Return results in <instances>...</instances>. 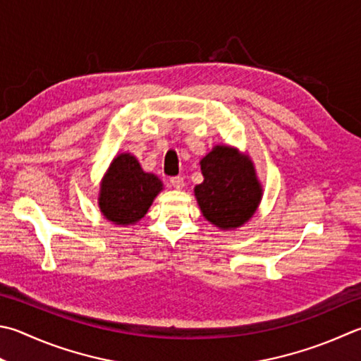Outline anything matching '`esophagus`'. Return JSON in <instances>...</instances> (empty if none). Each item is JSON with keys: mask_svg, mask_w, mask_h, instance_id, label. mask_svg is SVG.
Returning <instances> with one entry per match:
<instances>
[{"mask_svg": "<svg viewBox=\"0 0 361 361\" xmlns=\"http://www.w3.org/2000/svg\"><path fill=\"white\" fill-rule=\"evenodd\" d=\"M169 182H171V185L176 190H182L183 185H185V182H183V178H180V176H178V178H171L169 179Z\"/></svg>", "mask_w": 361, "mask_h": 361, "instance_id": "34e87169", "label": "esophagus"}]
</instances>
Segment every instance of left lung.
I'll return each instance as SVG.
<instances>
[{
  "label": "left lung",
  "mask_w": 361,
  "mask_h": 361,
  "mask_svg": "<svg viewBox=\"0 0 361 361\" xmlns=\"http://www.w3.org/2000/svg\"><path fill=\"white\" fill-rule=\"evenodd\" d=\"M204 180L195 187L201 214L221 231H234L251 220L264 190L248 154L215 145L200 161Z\"/></svg>",
  "instance_id": "left-lung-1"
}]
</instances>
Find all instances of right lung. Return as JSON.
Returning <instances> with one entry per match:
<instances>
[{"mask_svg":"<svg viewBox=\"0 0 361 361\" xmlns=\"http://www.w3.org/2000/svg\"><path fill=\"white\" fill-rule=\"evenodd\" d=\"M163 190L159 176L146 173L130 152L110 163L99 185L97 204L104 219L118 226L138 223Z\"/></svg>","mask_w":361,"mask_h":361,"instance_id":"right-lung-1","label":"right lung"}]
</instances>
